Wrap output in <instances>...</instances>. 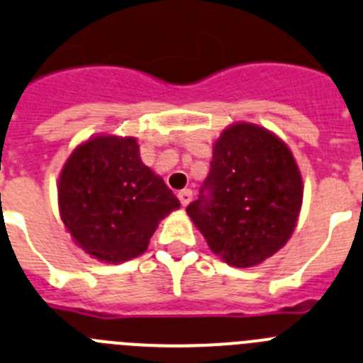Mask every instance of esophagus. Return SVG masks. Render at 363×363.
Wrapping results in <instances>:
<instances>
[{
	"label": "esophagus",
	"mask_w": 363,
	"mask_h": 363,
	"mask_svg": "<svg viewBox=\"0 0 363 363\" xmlns=\"http://www.w3.org/2000/svg\"><path fill=\"white\" fill-rule=\"evenodd\" d=\"M177 197L179 201H181V204L186 208V206L191 202V199H194V191H191V189H181V191L177 194Z\"/></svg>",
	"instance_id": "esophagus-1"
}]
</instances>
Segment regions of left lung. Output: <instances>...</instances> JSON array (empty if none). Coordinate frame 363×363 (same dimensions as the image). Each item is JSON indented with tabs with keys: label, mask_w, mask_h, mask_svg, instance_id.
Wrapping results in <instances>:
<instances>
[{
	"label": "left lung",
	"mask_w": 363,
	"mask_h": 363,
	"mask_svg": "<svg viewBox=\"0 0 363 363\" xmlns=\"http://www.w3.org/2000/svg\"><path fill=\"white\" fill-rule=\"evenodd\" d=\"M302 175L291 150L251 123L228 126L197 201L186 208L215 255L251 267L289 240L302 206Z\"/></svg>",
	"instance_id": "8db88e82"
}]
</instances>
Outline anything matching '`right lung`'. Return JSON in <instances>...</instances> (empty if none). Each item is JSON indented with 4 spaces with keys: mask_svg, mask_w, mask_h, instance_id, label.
<instances>
[{
    "mask_svg": "<svg viewBox=\"0 0 363 363\" xmlns=\"http://www.w3.org/2000/svg\"><path fill=\"white\" fill-rule=\"evenodd\" d=\"M61 220L74 242L101 262L135 259L177 197L143 164L135 137L97 135L77 146L57 186Z\"/></svg>",
    "mask_w": 363,
    "mask_h": 363,
    "instance_id": "1",
    "label": "right lung"
}]
</instances>
